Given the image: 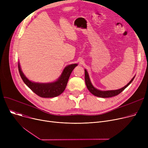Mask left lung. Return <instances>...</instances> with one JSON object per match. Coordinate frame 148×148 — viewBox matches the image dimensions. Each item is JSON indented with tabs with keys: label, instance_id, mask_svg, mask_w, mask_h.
I'll return each mask as SVG.
<instances>
[{
	"label": "left lung",
	"instance_id": "left-lung-1",
	"mask_svg": "<svg viewBox=\"0 0 148 148\" xmlns=\"http://www.w3.org/2000/svg\"><path fill=\"white\" fill-rule=\"evenodd\" d=\"M84 78H85V83H86L87 88L88 90L90 91L91 94H92L98 97H101V98H109V97H114L116 95H119L121 92H122L124 89H125L127 87L129 86V84L133 82L134 80L135 76L133 77V79L131 80V81L124 87H123L121 89H117V90H100L95 88L94 87V86L92 84V83L90 82L89 77L88 73L86 69H84Z\"/></svg>",
	"mask_w": 148,
	"mask_h": 148
}]
</instances>
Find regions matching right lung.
Here are the masks:
<instances>
[{
    "mask_svg": "<svg viewBox=\"0 0 148 148\" xmlns=\"http://www.w3.org/2000/svg\"><path fill=\"white\" fill-rule=\"evenodd\" d=\"M76 66L77 64L66 66L59 78L55 82L41 83L31 82L26 78L21 71L19 62L18 64L19 73L23 81L37 95L42 98H53L60 95L65 89L69 76Z\"/></svg>",
    "mask_w": 148,
    "mask_h": 148,
    "instance_id": "obj_1",
    "label": "right lung"
}]
</instances>
